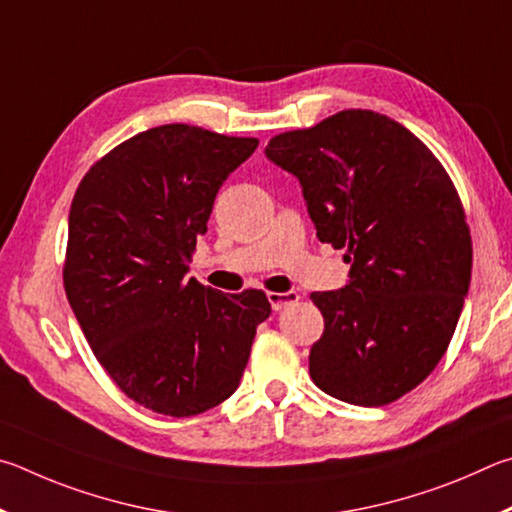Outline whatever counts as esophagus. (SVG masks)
<instances>
[{
  "instance_id": "esophagus-1",
  "label": "esophagus",
  "mask_w": 512,
  "mask_h": 512,
  "mask_svg": "<svg viewBox=\"0 0 512 512\" xmlns=\"http://www.w3.org/2000/svg\"><path fill=\"white\" fill-rule=\"evenodd\" d=\"M267 299H270L274 310H283L288 306H294V303H297L301 297H299V292L290 290V292H270L267 294Z\"/></svg>"
}]
</instances>
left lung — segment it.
I'll return each mask as SVG.
<instances>
[{"label": "left lung", "instance_id": "obj_1", "mask_svg": "<svg viewBox=\"0 0 512 512\" xmlns=\"http://www.w3.org/2000/svg\"><path fill=\"white\" fill-rule=\"evenodd\" d=\"M265 155L351 263L342 290L310 294L324 315L310 378L348 405H389L436 369L459 324L472 274L461 197L416 134L371 110L276 134Z\"/></svg>", "mask_w": 512, "mask_h": 512}]
</instances>
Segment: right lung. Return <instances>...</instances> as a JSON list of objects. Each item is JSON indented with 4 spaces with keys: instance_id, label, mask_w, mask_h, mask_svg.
I'll return each mask as SVG.
<instances>
[{
    "instance_id": "right-lung-1",
    "label": "right lung",
    "mask_w": 512,
    "mask_h": 512,
    "mask_svg": "<svg viewBox=\"0 0 512 512\" xmlns=\"http://www.w3.org/2000/svg\"><path fill=\"white\" fill-rule=\"evenodd\" d=\"M256 146L159 125L107 152L76 188L69 306L116 387L157 414L195 416L227 400L272 312L263 290L224 294L188 276L215 195Z\"/></svg>"
}]
</instances>
